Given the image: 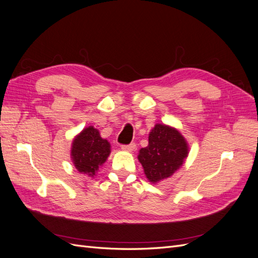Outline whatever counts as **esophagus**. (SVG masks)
Here are the masks:
<instances>
[{
	"label": "esophagus",
	"mask_w": 258,
	"mask_h": 258,
	"mask_svg": "<svg viewBox=\"0 0 258 258\" xmlns=\"http://www.w3.org/2000/svg\"><path fill=\"white\" fill-rule=\"evenodd\" d=\"M121 150L127 151V152H132L134 150H136V143H130V144H126V145H121Z\"/></svg>",
	"instance_id": "esophagus-1"
}]
</instances>
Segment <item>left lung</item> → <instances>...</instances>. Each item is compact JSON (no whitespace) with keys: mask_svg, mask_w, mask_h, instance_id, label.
I'll return each mask as SVG.
<instances>
[{"mask_svg":"<svg viewBox=\"0 0 258 258\" xmlns=\"http://www.w3.org/2000/svg\"><path fill=\"white\" fill-rule=\"evenodd\" d=\"M187 155L188 147L183 136L174 128L157 123L148 137V145L140 150L138 158L148 181L157 183L172 175Z\"/></svg>","mask_w":258,"mask_h":258,"instance_id":"obj_1","label":"left lung"}]
</instances>
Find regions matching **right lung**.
<instances>
[{"instance_id":"obj_1","label":"right lung","mask_w":258,"mask_h":258,"mask_svg":"<svg viewBox=\"0 0 258 258\" xmlns=\"http://www.w3.org/2000/svg\"><path fill=\"white\" fill-rule=\"evenodd\" d=\"M110 143L102 139L93 127L84 129L75 138L72 145V159L81 173L93 176L111 153Z\"/></svg>"}]
</instances>
